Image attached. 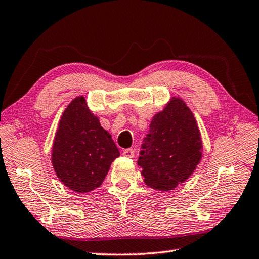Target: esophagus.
<instances>
[{
	"mask_svg": "<svg viewBox=\"0 0 259 259\" xmlns=\"http://www.w3.org/2000/svg\"><path fill=\"white\" fill-rule=\"evenodd\" d=\"M122 155L125 156V157H134L135 156V151L133 148H128V150H124L122 152Z\"/></svg>",
	"mask_w": 259,
	"mask_h": 259,
	"instance_id": "obj_1",
	"label": "esophagus"
}]
</instances>
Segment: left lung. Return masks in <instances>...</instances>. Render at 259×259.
Here are the masks:
<instances>
[{
    "instance_id": "8db88e82",
    "label": "left lung",
    "mask_w": 259,
    "mask_h": 259,
    "mask_svg": "<svg viewBox=\"0 0 259 259\" xmlns=\"http://www.w3.org/2000/svg\"><path fill=\"white\" fill-rule=\"evenodd\" d=\"M140 148L137 163L148 186L170 191L191 176L202 145L194 116L183 100L172 98L153 117Z\"/></svg>"
}]
</instances>
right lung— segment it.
<instances>
[{"mask_svg":"<svg viewBox=\"0 0 259 259\" xmlns=\"http://www.w3.org/2000/svg\"><path fill=\"white\" fill-rule=\"evenodd\" d=\"M119 155L111 135L88 109L85 99H74L61 116L52 147V164L60 181L77 193L93 191L102 185Z\"/></svg>","mask_w":259,"mask_h":259,"instance_id":"right-lung-1","label":"right lung"}]
</instances>
